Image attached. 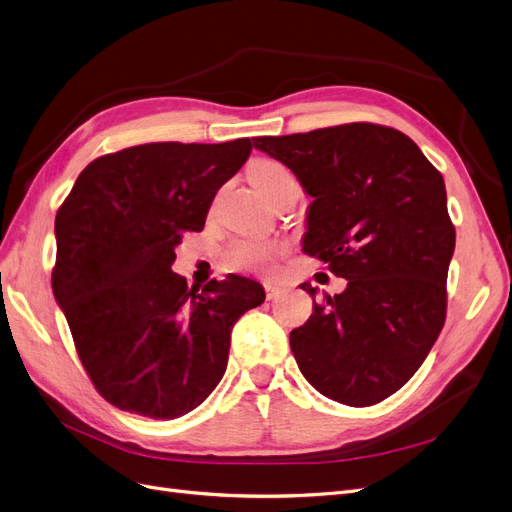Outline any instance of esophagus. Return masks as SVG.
<instances>
[{
	"mask_svg": "<svg viewBox=\"0 0 512 512\" xmlns=\"http://www.w3.org/2000/svg\"><path fill=\"white\" fill-rule=\"evenodd\" d=\"M263 289H266V297H268V299H274V297H278V293H280V287L276 285V282H272V280L263 282Z\"/></svg>",
	"mask_w": 512,
	"mask_h": 512,
	"instance_id": "34e87169",
	"label": "esophagus"
}]
</instances>
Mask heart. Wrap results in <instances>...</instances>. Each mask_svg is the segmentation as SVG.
<instances>
[{
    "instance_id": "heart-1",
    "label": "heart",
    "mask_w": 512,
    "mask_h": 512,
    "mask_svg": "<svg viewBox=\"0 0 512 512\" xmlns=\"http://www.w3.org/2000/svg\"><path fill=\"white\" fill-rule=\"evenodd\" d=\"M249 181L255 185L257 192L263 198H270L278 187L297 183L291 170L270 158H259L249 166ZM285 253V244L272 238H257L244 236L236 238L223 253L225 266L236 272H253V274H268L274 270L276 259Z\"/></svg>"
}]
</instances>
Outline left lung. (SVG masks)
<instances>
[{
	"mask_svg": "<svg viewBox=\"0 0 512 512\" xmlns=\"http://www.w3.org/2000/svg\"><path fill=\"white\" fill-rule=\"evenodd\" d=\"M253 145L291 168L312 198L304 253L348 280L291 331L299 371L337 403L388 399L420 369L445 323L456 230L441 173L401 130L369 122ZM301 289L316 297L310 282Z\"/></svg>",
	"mask_w": 512,
	"mask_h": 512,
	"instance_id": "1",
	"label": "left lung"
}]
</instances>
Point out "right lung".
Masks as SVG:
<instances>
[{
	"mask_svg": "<svg viewBox=\"0 0 512 512\" xmlns=\"http://www.w3.org/2000/svg\"><path fill=\"white\" fill-rule=\"evenodd\" d=\"M251 149V139L128 147L92 160L56 213L52 293L113 407L154 420L196 409L221 382L236 320L266 299L251 278L200 291L173 272L181 234L202 230Z\"/></svg>",
	"mask_w": 512,
	"mask_h": 512,
	"instance_id": "1",
	"label": "right lung"
}]
</instances>
